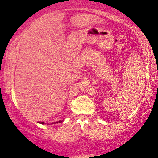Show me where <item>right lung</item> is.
<instances>
[{
	"label": "right lung",
	"instance_id": "1",
	"mask_svg": "<svg viewBox=\"0 0 158 158\" xmlns=\"http://www.w3.org/2000/svg\"><path fill=\"white\" fill-rule=\"evenodd\" d=\"M59 122H62V120H59ZM58 123V122H56V123ZM40 123H42V124H44L45 123H44V122H41Z\"/></svg>",
	"mask_w": 158,
	"mask_h": 158
}]
</instances>
